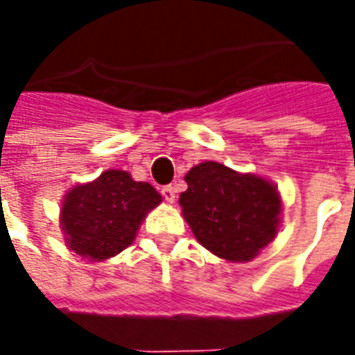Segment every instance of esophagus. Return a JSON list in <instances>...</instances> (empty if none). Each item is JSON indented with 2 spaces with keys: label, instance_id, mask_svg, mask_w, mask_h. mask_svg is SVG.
<instances>
[{
  "label": "esophagus",
  "instance_id": "obj_1",
  "mask_svg": "<svg viewBox=\"0 0 355 355\" xmlns=\"http://www.w3.org/2000/svg\"><path fill=\"white\" fill-rule=\"evenodd\" d=\"M163 198H165V201H169V203H175L177 201V188L175 186H165L162 190Z\"/></svg>",
  "mask_w": 355,
  "mask_h": 355
}]
</instances>
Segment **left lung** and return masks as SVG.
<instances>
[{
	"instance_id": "left-lung-1",
	"label": "left lung",
	"mask_w": 355,
	"mask_h": 355,
	"mask_svg": "<svg viewBox=\"0 0 355 355\" xmlns=\"http://www.w3.org/2000/svg\"><path fill=\"white\" fill-rule=\"evenodd\" d=\"M180 193L186 223L207 251L228 262L253 261L282 226L277 186L254 173L201 162L186 173Z\"/></svg>"
}]
</instances>
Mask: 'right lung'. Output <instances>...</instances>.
I'll use <instances>...</instances> for the list:
<instances>
[{
    "label": "right lung",
    "instance_id": "right-lung-1",
    "mask_svg": "<svg viewBox=\"0 0 355 355\" xmlns=\"http://www.w3.org/2000/svg\"><path fill=\"white\" fill-rule=\"evenodd\" d=\"M162 201L154 186L132 180L127 171H104L64 193L60 230L66 247L89 262L112 259L131 245L142 220Z\"/></svg>",
    "mask_w": 355,
    "mask_h": 355
}]
</instances>
